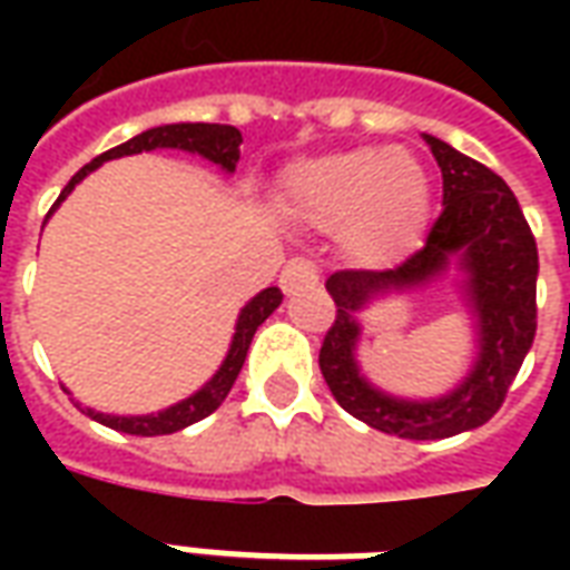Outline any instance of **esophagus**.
<instances>
[{"mask_svg": "<svg viewBox=\"0 0 570 570\" xmlns=\"http://www.w3.org/2000/svg\"><path fill=\"white\" fill-rule=\"evenodd\" d=\"M317 281H321V274H317V268L308 259H289L284 272H281V289H284L286 296H293L298 289H308Z\"/></svg>", "mask_w": 570, "mask_h": 570, "instance_id": "34e87169", "label": "esophagus"}]
</instances>
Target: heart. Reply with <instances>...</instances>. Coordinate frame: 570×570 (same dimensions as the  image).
I'll return each mask as SVG.
<instances>
[{
  "mask_svg": "<svg viewBox=\"0 0 570 570\" xmlns=\"http://www.w3.org/2000/svg\"><path fill=\"white\" fill-rule=\"evenodd\" d=\"M274 207L293 228L338 232L347 259L384 272L412 259L424 244L430 179L406 149L326 151L286 167Z\"/></svg>",
  "mask_w": 570,
  "mask_h": 570,
  "instance_id": "obj_1",
  "label": "heart"
}]
</instances>
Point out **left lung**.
<instances>
[{
	"label": "left lung",
	"instance_id": "obj_1",
	"mask_svg": "<svg viewBox=\"0 0 570 570\" xmlns=\"http://www.w3.org/2000/svg\"><path fill=\"white\" fill-rule=\"evenodd\" d=\"M442 170V216L428 244L394 272H335L326 289L335 323L321 347V372L338 406L400 440H449L482 428L538 330V244L519 200L501 176L449 142L421 134ZM449 279L474 330V360L445 395L400 397L358 366L362 322L372 301L411 295Z\"/></svg>",
	"mask_w": 570,
	"mask_h": 570
}]
</instances>
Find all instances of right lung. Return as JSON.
Masks as SVG:
<instances>
[{
    "label": "right lung",
    "instance_id": "1",
    "mask_svg": "<svg viewBox=\"0 0 570 570\" xmlns=\"http://www.w3.org/2000/svg\"><path fill=\"white\" fill-rule=\"evenodd\" d=\"M240 130L232 128V125H200V121H179V125H161V128H149L137 134L134 140L121 142L116 149L97 155L91 164H85L79 174L72 176L67 183V188L60 191L57 204L48 210V216L69 198V191L79 186L81 179L88 174H94L97 167H104L106 161H116V158H125V155H140V151H155V149H176L188 151V155H200L204 161L216 164L223 174H235L237 161H240ZM284 302V293L277 286H268L256 296L249 298L247 305L240 308L235 323V333H232V342H228V351H225L219 370L213 372L207 382L200 384L195 394H188L186 400H179L174 406L161 409V412H149V415H112V412H97L91 406H81L76 400V406L88 415V419L100 421L106 428L121 430V433H134V436H164V433H176V430L188 428L195 421L207 419L216 409L223 406L225 396L235 384L237 372L247 360L249 342L259 330L262 323L272 317L277 305ZM67 391V387H63ZM69 394V391H67Z\"/></svg>",
    "mask_w": 570,
    "mask_h": 570
}]
</instances>
